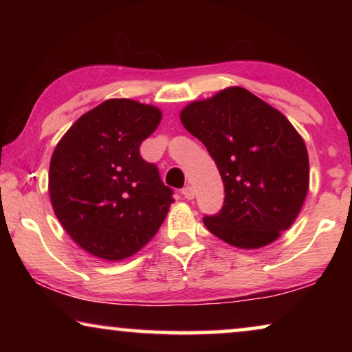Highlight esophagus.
Wrapping results in <instances>:
<instances>
[{
  "label": "esophagus",
  "mask_w": 352,
  "mask_h": 352,
  "mask_svg": "<svg viewBox=\"0 0 352 352\" xmlns=\"http://www.w3.org/2000/svg\"><path fill=\"white\" fill-rule=\"evenodd\" d=\"M181 194L184 195V199H187V200H192V199H194V197H195V190H194V187L187 186V187H184V189H182Z\"/></svg>",
  "instance_id": "obj_1"
}]
</instances>
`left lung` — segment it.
<instances>
[{"label": "left lung", "mask_w": 352, "mask_h": 352, "mask_svg": "<svg viewBox=\"0 0 352 352\" xmlns=\"http://www.w3.org/2000/svg\"><path fill=\"white\" fill-rule=\"evenodd\" d=\"M181 123L204 142L224 182V205L205 216L211 234L243 250L276 242L309 189L306 144L288 118L240 86L187 104Z\"/></svg>", "instance_id": "obj_1"}]
</instances>
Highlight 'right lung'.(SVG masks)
<instances>
[{"mask_svg":"<svg viewBox=\"0 0 352 352\" xmlns=\"http://www.w3.org/2000/svg\"><path fill=\"white\" fill-rule=\"evenodd\" d=\"M162 110L109 99L72 124L52 152L50 197L65 232L107 261L133 256L160 229L173 190L139 153Z\"/></svg>","mask_w":352,"mask_h":352,"instance_id":"obj_1","label":"right lung"}]
</instances>
